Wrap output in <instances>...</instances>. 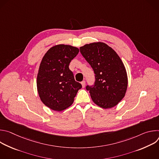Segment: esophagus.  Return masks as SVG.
<instances>
[{"label": "esophagus", "instance_id": "1", "mask_svg": "<svg viewBox=\"0 0 159 159\" xmlns=\"http://www.w3.org/2000/svg\"><path fill=\"white\" fill-rule=\"evenodd\" d=\"M81 84H82V87L84 88V87H85V81L83 80L82 82H81Z\"/></svg>", "mask_w": 159, "mask_h": 159}]
</instances>
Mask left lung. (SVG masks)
<instances>
[{
  "mask_svg": "<svg viewBox=\"0 0 159 159\" xmlns=\"http://www.w3.org/2000/svg\"><path fill=\"white\" fill-rule=\"evenodd\" d=\"M80 51L95 74L93 86H86L93 102L108 109L116 106L125 97L128 77L125 65L116 52L102 42L86 44Z\"/></svg>",
  "mask_w": 159,
  "mask_h": 159,
  "instance_id": "1",
  "label": "left lung"
}]
</instances>
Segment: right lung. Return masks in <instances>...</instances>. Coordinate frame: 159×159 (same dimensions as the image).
<instances>
[{
	"label": "right lung",
	"mask_w": 159,
	"mask_h": 159,
	"mask_svg": "<svg viewBox=\"0 0 159 159\" xmlns=\"http://www.w3.org/2000/svg\"><path fill=\"white\" fill-rule=\"evenodd\" d=\"M78 48L58 44L50 48L41 61L37 75V90L42 102L52 110L70 106L82 85L75 80L69 64L79 53Z\"/></svg>",
	"instance_id": "add662e5"
}]
</instances>
